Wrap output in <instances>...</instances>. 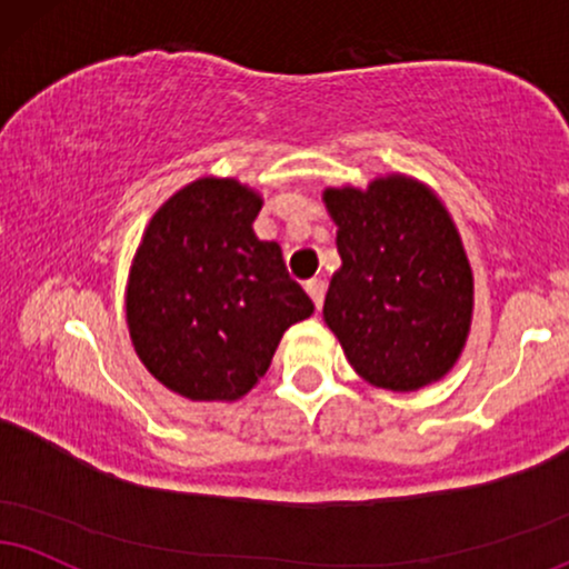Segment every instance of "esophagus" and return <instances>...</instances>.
<instances>
[{"label": "esophagus", "instance_id": "34e87169", "mask_svg": "<svg viewBox=\"0 0 569 569\" xmlns=\"http://www.w3.org/2000/svg\"><path fill=\"white\" fill-rule=\"evenodd\" d=\"M306 292H308V296H311L313 306L321 308V306H325V292H327V282H325V279H308V282H306Z\"/></svg>", "mask_w": 569, "mask_h": 569}]
</instances>
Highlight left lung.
<instances>
[{
  "mask_svg": "<svg viewBox=\"0 0 569 569\" xmlns=\"http://www.w3.org/2000/svg\"><path fill=\"white\" fill-rule=\"evenodd\" d=\"M338 223L340 271L325 321L346 359L377 388L438 382L459 359L472 321V269L443 202L422 181L375 179L325 189Z\"/></svg>",
  "mask_w": 569,
  "mask_h": 569,
  "instance_id": "8db88e82",
  "label": "left lung"
}]
</instances>
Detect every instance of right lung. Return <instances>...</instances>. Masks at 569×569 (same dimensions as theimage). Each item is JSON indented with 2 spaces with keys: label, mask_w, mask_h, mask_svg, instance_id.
Returning a JSON list of instances; mask_svg holds the SVG:
<instances>
[{
  "label": "right lung",
  "mask_w": 569,
  "mask_h": 569,
  "mask_svg": "<svg viewBox=\"0 0 569 569\" xmlns=\"http://www.w3.org/2000/svg\"><path fill=\"white\" fill-rule=\"evenodd\" d=\"M263 200L237 179H198L147 223L126 287L137 356L189 401H237L284 329L313 313L282 248L252 231Z\"/></svg>",
  "instance_id": "1"
}]
</instances>
